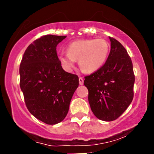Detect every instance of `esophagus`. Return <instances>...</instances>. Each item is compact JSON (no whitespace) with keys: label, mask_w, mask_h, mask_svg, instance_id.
<instances>
[{"label":"esophagus","mask_w":154,"mask_h":154,"mask_svg":"<svg viewBox=\"0 0 154 154\" xmlns=\"http://www.w3.org/2000/svg\"><path fill=\"white\" fill-rule=\"evenodd\" d=\"M79 85H83V83H84V79H83L82 77H80L79 78Z\"/></svg>","instance_id":"obj_1"}]
</instances>
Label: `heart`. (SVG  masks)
Returning <instances> with one entry per match:
<instances>
[{
	"mask_svg": "<svg viewBox=\"0 0 154 154\" xmlns=\"http://www.w3.org/2000/svg\"><path fill=\"white\" fill-rule=\"evenodd\" d=\"M110 45L104 39H85L72 42L66 48L67 54H61L59 60L66 71H72L75 60L84 72L92 73L101 68L106 61Z\"/></svg>",
	"mask_w": 154,
	"mask_h": 154,
	"instance_id": "heart-1",
	"label": "heart"
}]
</instances>
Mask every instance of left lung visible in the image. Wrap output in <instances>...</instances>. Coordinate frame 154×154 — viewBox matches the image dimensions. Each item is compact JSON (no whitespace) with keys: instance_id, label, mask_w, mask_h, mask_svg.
I'll return each mask as SVG.
<instances>
[{"instance_id":"left-lung-1","label":"left lung","mask_w":154,"mask_h":154,"mask_svg":"<svg viewBox=\"0 0 154 154\" xmlns=\"http://www.w3.org/2000/svg\"><path fill=\"white\" fill-rule=\"evenodd\" d=\"M111 51L103 66L85 77L88 101L94 115L103 121L119 118L134 96L135 75L132 60L125 47L109 37Z\"/></svg>"}]
</instances>
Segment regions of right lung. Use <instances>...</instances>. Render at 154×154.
I'll list each match as a JSON object with an SVG mask.
<instances>
[{
  "instance_id": "right-lung-1",
  "label": "right lung",
  "mask_w": 154,
  "mask_h": 154,
  "mask_svg": "<svg viewBox=\"0 0 154 154\" xmlns=\"http://www.w3.org/2000/svg\"><path fill=\"white\" fill-rule=\"evenodd\" d=\"M66 37L46 35L35 40L26 49L19 67L26 106L47 125L66 117L79 85L78 76L63 69L56 53L57 45Z\"/></svg>"
}]
</instances>
